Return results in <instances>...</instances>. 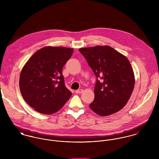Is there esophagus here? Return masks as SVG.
Returning <instances> with one entry per match:
<instances>
[{"mask_svg": "<svg viewBox=\"0 0 159 159\" xmlns=\"http://www.w3.org/2000/svg\"><path fill=\"white\" fill-rule=\"evenodd\" d=\"M83 92V89H78V90H76V91H75V92L76 93H82Z\"/></svg>", "mask_w": 159, "mask_h": 159, "instance_id": "obj_1", "label": "esophagus"}]
</instances>
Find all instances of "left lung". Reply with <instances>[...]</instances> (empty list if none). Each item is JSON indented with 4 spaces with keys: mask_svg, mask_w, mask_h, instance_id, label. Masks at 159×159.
Masks as SVG:
<instances>
[{
    "mask_svg": "<svg viewBox=\"0 0 159 159\" xmlns=\"http://www.w3.org/2000/svg\"><path fill=\"white\" fill-rule=\"evenodd\" d=\"M79 51L97 78L90 108L102 116L120 111L129 101L135 86V75L129 59L109 46L82 48Z\"/></svg>",
    "mask_w": 159,
    "mask_h": 159,
    "instance_id": "left-lung-1",
    "label": "left lung"
}]
</instances>
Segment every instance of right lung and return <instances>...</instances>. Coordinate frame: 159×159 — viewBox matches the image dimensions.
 Segmentation results:
<instances>
[{"instance_id": "add662e5", "label": "right lung", "mask_w": 159, "mask_h": 159, "mask_svg": "<svg viewBox=\"0 0 159 159\" xmlns=\"http://www.w3.org/2000/svg\"><path fill=\"white\" fill-rule=\"evenodd\" d=\"M73 49L45 46L37 51L24 66L20 88L24 100L36 111L55 113L68 101L71 92L65 86L62 68Z\"/></svg>"}]
</instances>
